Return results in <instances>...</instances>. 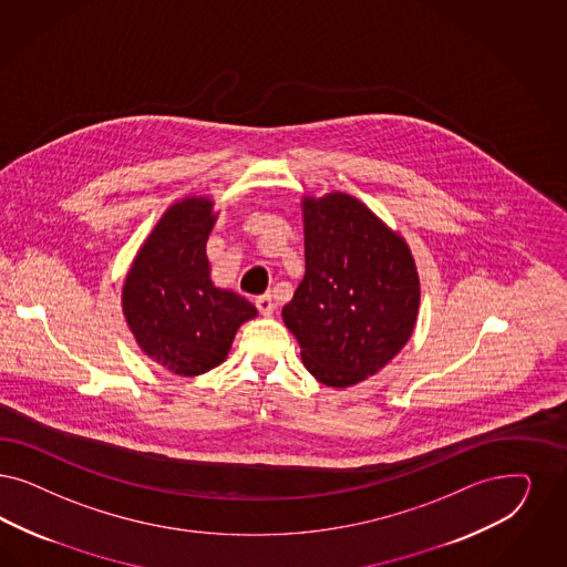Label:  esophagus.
Listing matches in <instances>:
<instances>
[{
	"label": "esophagus",
	"instance_id": "34e87169",
	"mask_svg": "<svg viewBox=\"0 0 567 567\" xmlns=\"http://www.w3.org/2000/svg\"><path fill=\"white\" fill-rule=\"evenodd\" d=\"M255 306H257V310L264 313V316H272L274 313V301L272 295L266 293L261 295V297H257L255 299Z\"/></svg>",
	"mask_w": 567,
	"mask_h": 567
}]
</instances>
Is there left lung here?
Returning <instances> with one entry per match:
<instances>
[{
  "label": "left lung",
  "instance_id": "1",
  "mask_svg": "<svg viewBox=\"0 0 567 567\" xmlns=\"http://www.w3.org/2000/svg\"><path fill=\"white\" fill-rule=\"evenodd\" d=\"M306 274L282 320L303 367L352 388L388 367L416 327L421 282L404 236L348 193L303 195Z\"/></svg>",
  "mask_w": 567,
  "mask_h": 567
}]
</instances>
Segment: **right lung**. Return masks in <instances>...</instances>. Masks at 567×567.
I'll return each instance as SVG.
<instances>
[{
	"instance_id": "add662e5",
	"label": "right lung",
	"mask_w": 567,
	"mask_h": 567,
	"mask_svg": "<svg viewBox=\"0 0 567 567\" xmlns=\"http://www.w3.org/2000/svg\"><path fill=\"white\" fill-rule=\"evenodd\" d=\"M214 205L205 195L169 205L121 289V310L137 348L179 377L219 367L240 324L257 316L251 301L212 280L207 238L217 219Z\"/></svg>"
}]
</instances>
